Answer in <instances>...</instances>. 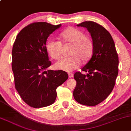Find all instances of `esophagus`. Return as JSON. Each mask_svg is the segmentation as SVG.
<instances>
[{
	"label": "esophagus",
	"mask_w": 131,
	"mask_h": 131,
	"mask_svg": "<svg viewBox=\"0 0 131 131\" xmlns=\"http://www.w3.org/2000/svg\"><path fill=\"white\" fill-rule=\"evenodd\" d=\"M68 77H69V78H72L73 77V74L71 73H68Z\"/></svg>",
	"instance_id": "obj_1"
}]
</instances>
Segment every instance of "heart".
<instances>
[{
  "mask_svg": "<svg viewBox=\"0 0 131 131\" xmlns=\"http://www.w3.org/2000/svg\"><path fill=\"white\" fill-rule=\"evenodd\" d=\"M60 42L49 39L46 42V49L51 58L58 60L61 56V44L71 45L70 57L60 60L54 64L56 70L64 71H72L77 69L81 63V60L86 61L90 59L93 52V44L92 39L85 35L82 30L70 27L60 34Z\"/></svg>",
  "mask_w": 131,
  "mask_h": 131,
  "instance_id": "heart-1",
  "label": "heart"
}]
</instances>
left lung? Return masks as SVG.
<instances>
[{"label": "left lung", "mask_w": 131, "mask_h": 131, "mask_svg": "<svg viewBox=\"0 0 131 131\" xmlns=\"http://www.w3.org/2000/svg\"><path fill=\"white\" fill-rule=\"evenodd\" d=\"M78 27L87 29L93 44V53L82 68L86 75L77 71L75 100L84 105L94 106L104 101L111 93L118 75L119 58L111 34L100 24L85 21Z\"/></svg>", "instance_id": "obj_1"}]
</instances>
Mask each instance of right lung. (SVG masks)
<instances>
[{"label": "right lung", "instance_id": "add662e5", "mask_svg": "<svg viewBox=\"0 0 131 131\" xmlns=\"http://www.w3.org/2000/svg\"><path fill=\"white\" fill-rule=\"evenodd\" d=\"M61 24L34 23L23 28L14 43L12 69L16 89L27 105L47 107L56 100V89L68 78L62 70H48L51 66L46 43L50 34Z\"/></svg>", "mask_w": 131, "mask_h": 131}]
</instances>
